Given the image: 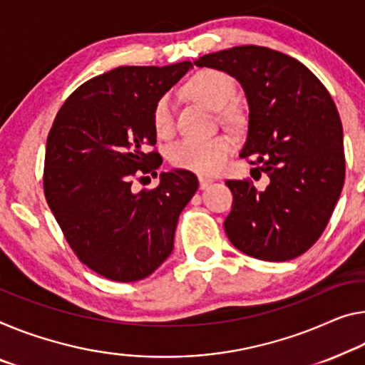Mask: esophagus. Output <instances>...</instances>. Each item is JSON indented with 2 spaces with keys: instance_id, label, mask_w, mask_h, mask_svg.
I'll use <instances>...</instances> for the list:
<instances>
[{
  "instance_id": "obj_1",
  "label": "esophagus",
  "mask_w": 365,
  "mask_h": 365,
  "mask_svg": "<svg viewBox=\"0 0 365 365\" xmlns=\"http://www.w3.org/2000/svg\"><path fill=\"white\" fill-rule=\"evenodd\" d=\"M214 182V179L212 178H207V176H199V186H200V189H205V187H209V184H212Z\"/></svg>"
}]
</instances>
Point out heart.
<instances>
[{
	"label": "heart",
	"instance_id": "1",
	"mask_svg": "<svg viewBox=\"0 0 365 365\" xmlns=\"http://www.w3.org/2000/svg\"><path fill=\"white\" fill-rule=\"evenodd\" d=\"M187 93L205 106L220 109L233 96L232 78L217 70H202L190 78L186 85ZM153 127L160 137L171 135L175 128V104L171 94H165L153 108ZM233 151V140L227 135L197 140L182 138L173 143L168 151L170 161L176 168L199 175H214L225 163Z\"/></svg>",
	"mask_w": 365,
	"mask_h": 365
}]
</instances>
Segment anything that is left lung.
Returning <instances> with one entry per match:
<instances>
[{
	"label": "left lung",
	"mask_w": 365,
	"mask_h": 365,
	"mask_svg": "<svg viewBox=\"0 0 365 365\" xmlns=\"http://www.w3.org/2000/svg\"><path fill=\"white\" fill-rule=\"evenodd\" d=\"M194 65L225 71L243 88L250 120L240 156H255L269 178L264 190L248 179L227 181L228 240L262 261L304 255L327 228L344 184L343 125L328 89L299 60L259 46L207 53Z\"/></svg>",
	"instance_id": "obj_1"
}]
</instances>
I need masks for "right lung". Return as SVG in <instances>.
Returning <instances> with one entry per match:
<instances>
[{
  "mask_svg": "<svg viewBox=\"0 0 365 365\" xmlns=\"http://www.w3.org/2000/svg\"><path fill=\"white\" fill-rule=\"evenodd\" d=\"M192 66H119L91 78L61 106L50 128L43 192L83 264L115 282L148 277L171 255L178 218L199 187L194 173H161L150 190L133 178L163 163L153 108Z\"/></svg>",
  "mask_w": 365,
  "mask_h": 365,
  "instance_id": "add662e5",
  "label": "right lung"
}]
</instances>
